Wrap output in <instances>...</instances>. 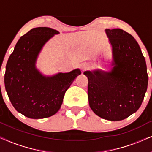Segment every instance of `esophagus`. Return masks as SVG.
<instances>
[{
  "instance_id": "esophagus-1",
  "label": "esophagus",
  "mask_w": 152,
  "mask_h": 152,
  "mask_svg": "<svg viewBox=\"0 0 152 152\" xmlns=\"http://www.w3.org/2000/svg\"><path fill=\"white\" fill-rule=\"evenodd\" d=\"M86 68H87L86 64H82V69H86Z\"/></svg>"
}]
</instances>
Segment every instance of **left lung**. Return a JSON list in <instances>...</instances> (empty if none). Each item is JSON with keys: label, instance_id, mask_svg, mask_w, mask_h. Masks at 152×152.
Returning <instances> with one entry per match:
<instances>
[{"label": "left lung", "instance_id": "1", "mask_svg": "<svg viewBox=\"0 0 152 152\" xmlns=\"http://www.w3.org/2000/svg\"><path fill=\"white\" fill-rule=\"evenodd\" d=\"M113 50L111 72L86 71L89 106L103 119L119 121L138 111L148 84L147 66L138 43L121 29H106Z\"/></svg>", "mask_w": 152, "mask_h": 152}]
</instances>
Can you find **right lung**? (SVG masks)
Here are the masks:
<instances>
[{
    "label": "right lung",
    "mask_w": 152,
    "mask_h": 152,
    "mask_svg": "<svg viewBox=\"0 0 152 152\" xmlns=\"http://www.w3.org/2000/svg\"><path fill=\"white\" fill-rule=\"evenodd\" d=\"M57 34L58 31L46 27L30 30L16 43L6 65L4 80L8 97L16 111L28 118L41 119L57 113L66 91L81 74L76 69L44 77L35 68L43 45Z\"/></svg>",
    "instance_id": "right-lung-1"
}]
</instances>
